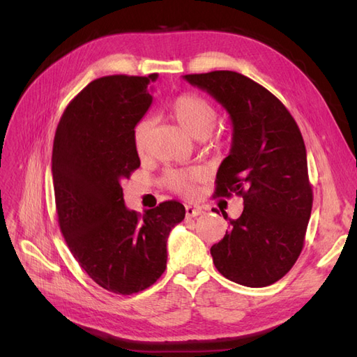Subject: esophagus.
I'll return each mask as SVG.
<instances>
[{"label":"esophagus","instance_id":"1","mask_svg":"<svg viewBox=\"0 0 357 357\" xmlns=\"http://www.w3.org/2000/svg\"><path fill=\"white\" fill-rule=\"evenodd\" d=\"M202 213V210L199 207H193V205H188L186 207V218L192 219V218H197Z\"/></svg>","mask_w":357,"mask_h":357}]
</instances>
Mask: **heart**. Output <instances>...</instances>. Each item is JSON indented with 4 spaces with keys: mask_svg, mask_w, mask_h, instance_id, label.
Segmentation results:
<instances>
[{
    "mask_svg": "<svg viewBox=\"0 0 357 357\" xmlns=\"http://www.w3.org/2000/svg\"><path fill=\"white\" fill-rule=\"evenodd\" d=\"M171 113L195 138L208 137L218 122V109L208 100L197 93L178 95L171 104ZM150 125H152L150 119L143 117L134 126L132 142L138 153H143L146 150ZM197 177L198 174L195 171H169L167 174V183L171 189L183 193V195H192V183Z\"/></svg>",
    "mask_w": 357,
    "mask_h": 357,
    "instance_id": "b5f03b06",
    "label": "heart"
}]
</instances>
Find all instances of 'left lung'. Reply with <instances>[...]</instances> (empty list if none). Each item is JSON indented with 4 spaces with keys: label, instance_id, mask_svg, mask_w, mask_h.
Wrapping results in <instances>:
<instances>
[{
    "label": "left lung",
    "instance_id": "8db88e82",
    "mask_svg": "<svg viewBox=\"0 0 357 357\" xmlns=\"http://www.w3.org/2000/svg\"><path fill=\"white\" fill-rule=\"evenodd\" d=\"M229 113V155L215 176V197H243L244 210L211 247L218 271L234 283L265 287L295 265L312 207L307 150L277 96L235 71L186 74ZM225 219H228L226 215Z\"/></svg>",
    "mask_w": 357,
    "mask_h": 357
}]
</instances>
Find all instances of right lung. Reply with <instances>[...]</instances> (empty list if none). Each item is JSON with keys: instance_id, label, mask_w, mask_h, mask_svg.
<instances>
[{"instance_id": "1", "label": "right lung", "mask_w": 357, "mask_h": 357, "mask_svg": "<svg viewBox=\"0 0 357 357\" xmlns=\"http://www.w3.org/2000/svg\"><path fill=\"white\" fill-rule=\"evenodd\" d=\"M158 74L105 75L67 105L53 139L52 174L61 232L96 284L117 295L152 286L167 268V240L185 205L128 210L122 181L139 167L135 123L149 110Z\"/></svg>"}]
</instances>
